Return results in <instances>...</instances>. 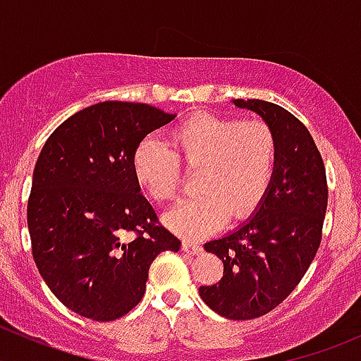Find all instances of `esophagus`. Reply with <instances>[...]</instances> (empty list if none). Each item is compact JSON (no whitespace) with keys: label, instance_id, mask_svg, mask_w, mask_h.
<instances>
[{"label":"esophagus","instance_id":"1","mask_svg":"<svg viewBox=\"0 0 361 361\" xmlns=\"http://www.w3.org/2000/svg\"><path fill=\"white\" fill-rule=\"evenodd\" d=\"M181 250H183L185 253H188V255H199V253H202V246L199 245V243L190 241V239H185L183 245H181Z\"/></svg>","mask_w":361,"mask_h":361}]
</instances>
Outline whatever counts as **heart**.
I'll use <instances>...</instances> for the list:
<instances>
[{
  "mask_svg": "<svg viewBox=\"0 0 361 361\" xmlns=\"http://www.w3.org/2000/svg\"><path fill=\"white\" fill-rule=\"evenodd\" d=\"M169 145L145 137L133 152L137 183L157 201H173L183 167L199 169L197 197L178 204L166 224L178 234L201 238L225 220H246L260 207L274 180L279 145L264 120L195 113L173 127Z\"/></svg>",
  "mask_w": 361,
  "mask_h": 361,
  "instance_id": "b5f03b06",
  "label": "heart"
}]
</instances>
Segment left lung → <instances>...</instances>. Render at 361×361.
I'll return each mask as SVG.
<instances>
[{"label": "left lung", "instance_id": "obj_1", "mask_svg": "<svg viewBox=\"0 0 361 361\" xmlns=\"http://www.w3.org/2000/svg\"><path fill=\"white\" fill-rule=\"evenodd\" d=\"M257 111L278 136L274 180L257 214L204 245L224 262V276L201 286V298L228 319H255L278 307L300 283L323 235L329 185L322 154L307 127L283 106L235 99Z\"/></svg>", "mask_w": 361, "mask_h": 361}]
</instances>
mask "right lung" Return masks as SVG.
<instances>
[{
    "instance_id": "obj_1",
    "label": "right lung",
    "mask_w": 361,
    "mask_h": 361,
    "mask_svg": "<svg viewBox=\"0 0 361 361\" xmlns=\"http://www.w3.org/2000/svg\"><path fill=\"white\" fill-rule=\"evenodd\" d=\"M173 118L150 104L104 101L64 120L36 160L32 258L52 293L83 318H122L143 298L157 255L180 250L133 173L136 145Z\"/></svg>"
}]
</instances>
